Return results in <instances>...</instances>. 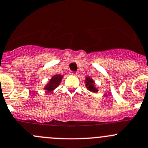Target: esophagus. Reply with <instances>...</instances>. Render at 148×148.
Here are the masks:
<instances>
[{
    "label": "esophagus",
    "mask_w": 148,
    "mask_h": 148,
    "mask_svg": "<svg viewBox=\"0 0 148 148\" xmlns=\"http://www.w3.org/2000/svg\"><path fill=\"white\" fill-rule=\"evenodd\" d=\"M77 74H78V73L76 72V71H71V72L70 73V74H71V75H73V76L77 75Z\"/></svg>",
    "instance_id": "obj_1"
}]
</instances>
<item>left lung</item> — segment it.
I'll return each mask as SVG.
<instances>
[{"instance_id":"left-lung-1","label":"left lung","mask_w":148,"mask_h":148,"mask_svg":"<svg viewBox=\"0 0 148 148\" xmlns=\"http://www.w3.org/2000/svg\"><path fill=\"white\" fill-rule=\"evenodd\" d=\"M85 86H86V88L88 91H90L91 92L93 93H97L99 91V89H98L97 87L95 85V82L91 77H86V79H85Z\"/></svg>"}]
</instances>
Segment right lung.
Returning <instances> with one entry per match:
<instances>
[{
	"mask_svg": "<svg viewBox=\"0 0 148 148\" xmlns=\"http://www.w3.org/2000/svg\"><path fill=\"white\" fill-rule=\"evenodd\" d=\"M64 77L63 75L61 74H56L54 75L49 80V82L47 83V84L44 86V90H45L47 92H52L57 87H58L62 82V79Z\"/></svg>",
	"mask_w": 148,
	"mask_h": 148,
	"instance_id": "add662e5",
	"label": "right lung"
}]
</instances>
